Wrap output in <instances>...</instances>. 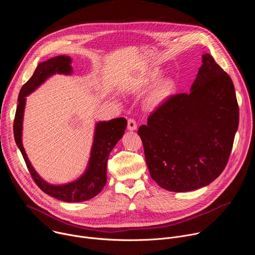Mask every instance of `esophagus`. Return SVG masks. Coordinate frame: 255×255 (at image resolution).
Returning a JSON list of instances; mask_svg holds the SVG:
<instances>
[{"instance_id": "obj_1", "label": "esophagus", "mask_w": 255, "mask_h": 255, "mask_svg": "<svg viewBox=\"0 0 255 255\" xmlns=\"http://www.w3.org/2000/svg\"><path fill=\"white\" fill-rule=\"evenodd\" d=\"M127 128H128V130H130V131H134V130H136V128H137V124H136V122H135V120H134V119H128V125H127Z\"/></svg>"}]
</instances>
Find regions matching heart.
<instances>
[{"label":"heart","instance_id":"b5f03b06","mask_svg":"<svg viewBox=\"0 0 255 255\" xmlns=\"http://www.w3.org/2000/svg\"><path fill=\"white\" fill-rule=\"evenodd\" d=\"M160 76H161L160 69L158 68L152 69L149 74H147V76L143 78V80L140 82L139 90L145 91L149 89L152 85H154L159 80ZM173 89H174V84L171 80L165 79L160 81L151 91L146 101H145V106H146V108L149 109V110H155V109L160 107L168 99V97L173 92Z\"/></svg>","mask_w":255,"mask_h":255}]
</instances>
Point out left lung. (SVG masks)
Instances as JSON below:
<instances>
[{"label":"left lung","instance_id":"8db88e82","mask_svg":"<svg viewBox=\"0 0 255 255\" xmlns=\"http://www.w3.org/2000/svg\"><path fill=\"white\" fill-rule=\"evenodd\" d=\"M189 94L167 99L138 129L150 176L161 188L190 192L224 170L239 124L234 85L211 54Z\"/></svg>","mask_w":255,"mask_h":255}]
</instances>
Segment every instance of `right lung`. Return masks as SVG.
I'll return each mask as SVG.
<instances>
[{"label": "right lung", "instance_id": "add662e5", "mask_svg": "<svg viewBox=\"0 0 255 255\" xmlns=\"http://www.w3.org/2000/svg\"><path fill=\"white\" fill-rule=\"evenodd\" d=\"M71 58L66 55L52 57L40 62L36 67L33 76L22 87L14 120V137L26 165L34 181L45 194L62 202H84L96 197L107 183V161L115 145L122 138L127 127L125 118H116L110 121L96 123L94 140L90 159L85 172L76 180L64 185H51L45 181L32 166L27 157L22 143L23 117L26 97L38 89L47 79L55 74L69 76L72 74Z\"/></svg>", "mask_w": 255, "mask_h": 255}]
</instances>
